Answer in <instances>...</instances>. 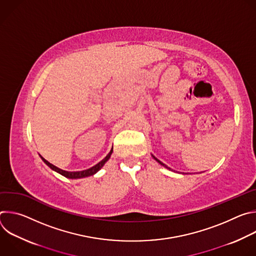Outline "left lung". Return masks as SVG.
<instances>
[{
	"label": "left lung",
	"mask_w": 256,
	"mask_h": 256,
	"mask_svg": "<svg viewBox=\"0 0 256 256\" xmlns=\"http://www.w3.org/2000/svg\"><path fill=\"white\" fill-rule=\"evenodd\" d=\"M154 159H155V160H156V161H158V162H159V163H160V164H161V165H163V166H164V167H166V168H168V169H169V167H167V166H166V165H165V164H163V163H162V162H161V161H159V160H158V159H157V158H155V157H154Z\"/></svg>",
	"instance_id": "obj_1"
}]
</instances>
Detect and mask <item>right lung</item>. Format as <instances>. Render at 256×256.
<instances>
[{"label":"right lung","instance_id":"1","mask_svg":"<svg viewBox=\"0 0 256 256\" xmlns=\"http://www.w3.org/2000/svg\"><path fill=\"white\" fill-rule=\"evenodd\" d=\"M112 151L114 150H112L110 152H109V154L102 160V161H100L98 164H96L95 166H93V167H91V168H89V169H87V170H83V171H74V172H68V171H64V170H62V169H60V168H58L56 166H54V165H52V164H50L48 161H46L44 158H42V159L44 160V162L48 165V166H50L52 170H54V171H56V172H58L60 174H62V175H64V177H68V178H72V179H76V178H83V177H88V176H91V175H93V174H95L103 165H104V163L109 159V157H110V155L112 154Z\"/></svg>","mask_w":256,"mask_h":256}]
</instances>
